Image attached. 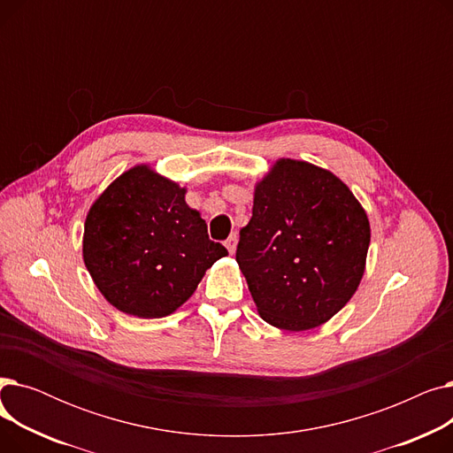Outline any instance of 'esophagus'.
Wrapping results in <instances>:
<instances>
[{
  "label": "esophagus",
  "mask_w": 453,
  "mask_h": 453,
  "mask_svg": "<svg viewBox=\"0 0 453 453\" xmlns=\"http://www.w3.org/2000/svg\"><path fill=\"white\" fill-rule=\"evenodd\" d=\"M236 242H239V236H236L234 233H233V234H229V239L224 242V244H226V248H227V251H229L231 255L236 251Z\"/></svg>",
  "instance_id": "esophagus-1"
}]
</instances>
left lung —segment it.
<instances>
[{"label":"left lung","instance_id":"obj_1","mask_svg":"<svg viewBox=\"0 0 453 453\" xmlns=\"http://www.w3.org/2000/svg\"><path fill=\"white\" fill-rule=\"evenodd\" d=\"M369 242L367 212L336 174L279 157L255 183L236 263L258 316L303 332L334 318L358 290Z\"/></svg>","mask_w":453,"mask_h":453}]
</instances>
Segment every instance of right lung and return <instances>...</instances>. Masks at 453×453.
I'll list each match as a JSON object with an SVG mask.
<instances>
[{
    "label": "right lung",
    "mask_w": 453,
    "mask_h": 453,
    "mask_svg": "<svg viewBox=\"0 0 453 453\" xmlns=\"http://www.w3.org/2000/svg\"><path fill=\"white\" fill-rule=\"evenodd\" d=\"M187 187L150 163L117 176L86 214L82 258L104 299L128 316H171L195 294L205 272L227 255L209 241Z\"/></svg>",
    "instance_id": "add662e5"
}]
</instances>
